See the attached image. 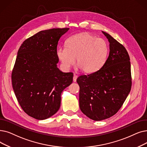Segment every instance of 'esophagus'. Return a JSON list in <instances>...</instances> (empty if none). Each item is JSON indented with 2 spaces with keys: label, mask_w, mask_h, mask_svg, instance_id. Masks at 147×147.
<instances>
[{
  "label": "esophagus",
  "mask_w": 147,
  "mask_h": 147,
  "mask_svg": "<svg viewBox=\"0 0 147 147\" xmlns=\"http://www.w3.org/2000/svg\"><path fill=\"white\" fill-rule=\"evenodd\" d=\"M77 78H78V76L76 75V74H74V76H73V81L76 82V80H77Z\"/></svg>",
  "instance_id": "1"
}]
</instances>
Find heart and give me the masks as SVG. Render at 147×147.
I'll use <instances>...</instances> for the list:
<instances>
[{"instance_id":"1","label":"heart","mask_w":147,"mask_h":147,"mask_svg":"<svg viewBox=\"0 0 147 147\" xmlns=\"http://www.w3.org/2000/svg\"><path fill=\"white\" fill-rule=\"evenodd\" d=\"M66 47L57 48L56 53L61 67L69 69L77 62L82 71L93 73L105 63L109 47L101 38L89 33H80L69 37L65 41Z\"/></svg>"}]
</instances>
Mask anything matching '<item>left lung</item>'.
Wrapping results in <instances>:
<instances>
[{
    "label": "left lung",
    "instance_id": "8db88e82",
    "mask_svg": "<svg viewBox=\"0 0 147 147\" xmlns=\"http://www.w3.org/2000/svg\"><path fill=\"white\" fill-rule=\"evenodd\" d=\"M109 55L98 71L77 79L80 86L79 106L94 121L109 118L117 113L131 90L130 57L125 48L106 32Z\"/></svg>",
    "mask_w": 147,
    "mask_h": 147
}]
</instances>
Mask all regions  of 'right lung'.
<instances>
[{
    "label": "right lung",
    "mask_w": 147,
    "mask_h": 147,
    "mask_svg": "<svg viewBox=\"0 0 147 147\" xmlns=\"http://www.w3.org/2000/svg\"><path fill=\"white\" fill-rule=\"evenodd\" d=\"M69 28L41 30L25 40L18 49L12 84L23 111L35 119H46L61 106L63 89L73 82V73L57 67L56 51L60 38Z\"/></svg>",
    "instance_id": "add662e5"
}]
</instances>
